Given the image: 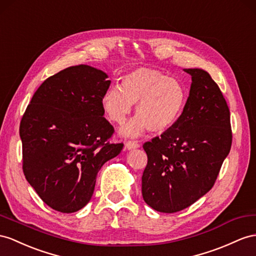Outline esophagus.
<instances>
[{
	"mask_svg": "<svg viewBox=\"0 0 256 256\" xmlns=\"http://www.w3.org/2000/svg\"><path fill=\"white\" fill-rule=\"evenodd\" d=\"M138 147H140V144L137 142H128L126 144V148L128 150L136 149V148H138Z\"/></svg>",
	"mask_w": 256,
	"mask_h": 256,
	"instance_id": "obj_1",
	"label": "esophagus"
}]
</instances>
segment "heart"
Here are the masks:
<instances>
[{"label":"heart","mask_w":256,"mask_h":256,"mask_svg":"<svg viewBox=\"0 0 256 256\" xmlns=\"http://www.w3.org/2000/svg\"><path fill=\"white\" fill-rule=\"evenodd\" d=\"M186 104V90L175 78L163 72L138 68L121 78L120 88H110L102 97L108 119L122 126L136 104V118L123 126V136L137 137L148 128L162 133L178 120Z\"/></svg>","instance_id":"b5f03b06"}]
</instances>
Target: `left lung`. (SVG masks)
<instances>
[{
    "instance_id": "obj_1",
    "label": "left lung",
    "mask_w": 256,
    "mask_h": 256,
    "mask_svg": "<svg viewBox=\"0 0 256 256\" xmlns=\"http://www.w3.org/2000/svg\"><path fill=\"white\" fill-rule=\"evenodd\" d=\"M184 71L192 82L180 116L142 146L148 156L142 198L162 213L182 211L204 196L232 147L230 112L218 85L204 70Z\"/></svg>"
}]
</instances>
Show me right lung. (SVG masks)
<instances>
[{
	"label": "right lung",
	"instance_id": "obj_1",
	"mask_svg": "<svg viewBox=\"0 0 256 256\" xmlns=\"http://www.w3.org/2000/svg\"><path fill=\"white\" fill-rule=\"evenodd\" d=\"M88 64L66 68L36 90L19 126L26 180L48 206L74 213L90 202L97 173L121 152L102 97L111 81Z\"/></svg>",
	"mask_w": 256,
	"mask_h": 256
}]
</instances>
